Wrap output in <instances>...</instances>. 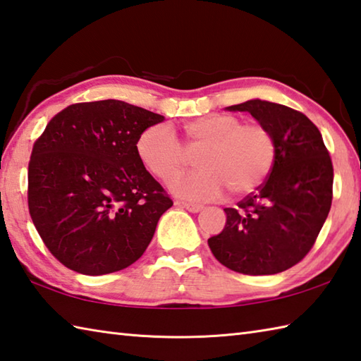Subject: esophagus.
I'll use <instances>...</instances> for the list:
<instances>
[{
    "mask_svg": "<svg viewBox=\"0 0 361 361\" xmlns=\"http://www.w3.org/2000/svg\"><path fill=\"white\" fill-rule=\"evenodd\" d=\"M175 204H178V207L186 208L190 213H199L200 209H203V204L200 203H189V202H175Z\"/></svg>",
    "mask_w": 361,
    "mask_h": 361,
    "instance_id": "34e87169",
    "label": "esophagus"
}]
</instances>
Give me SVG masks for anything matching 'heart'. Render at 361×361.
<instances>
[{
  "mask_svg": "<svg viewBox=\"0 0 361 361\" xmlns=\"http://www.w3.org/2000/svg\"><path fill=\"white\" fill-rule=\"evenodd\" d=\"M183 144L171 126L154 123L139 134L136 152L157 178L172 180L197 153L200 169L171 183L176 194L190 200H214L225 189L243 197L257 190L269 176L277 145L261 122H243L236 114H208L183 125Z\"/></svg>",
  "mask_w": 361,
  "mask_h": 361,
  "instance_id": "1",
  "label": "heart"
}]
</instances>
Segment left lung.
<instances>
[{"instance_id": "obj_1", "label": "left lung", "mask_w": 361, "mask_h": 361, "mask_svg": "<svg viewBox=\"0 0 361 361\" xmlns=\"http://www.w3.org/2000/svg\"><path fill=\"white\" fill-rule=\"evenodd\" d=\"M230 111H247L275 137L277 157L255 192L225 208L224 230L208 239L219 263L247 275L283 272L307 257L334 199V164L321 131L300 111L250 100Z\"/></svg>"}]
</instances>
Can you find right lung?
I'll list each match as a JSON object with an SVG mask.
<instances>
[{
  "label": "right lung",
  "instance_id": "right-lung-1",
  "mask_svg": "<svg viewBox=\"0 0 361 361\" xmlns=\"http://www.w3.org/2000/svg\"><path fill=\"white\" fill-rule=\"evenodd\" d=\"M162 120L120 100L75 103L49 120L27 166V207L61 264L104 275L144 255L173 202L147 172L136 142Z\"/></svg>",
  "mask_w": 361,
  "mask_h": 361
}]
</instances>
